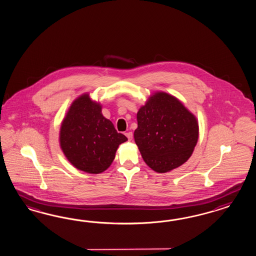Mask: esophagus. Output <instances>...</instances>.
<instances>
[{
	"instance_id": "esophagus-1",
	"label": "esophagus",
	"mask_w": 256,
	"mask_h": 256,
	"mask_svg": "<svg viewBox=\"0 0 256 256\" xmlns=\"http://www.w3.org/2000/svg\"><path fill=\"white\" fill-rule=\"evenodd\" d=\"M124 135L126 136V138H128V140H130L132 138V137H133V134H132V132H126V133H124Z\"/></svg>"
}]
</instances>
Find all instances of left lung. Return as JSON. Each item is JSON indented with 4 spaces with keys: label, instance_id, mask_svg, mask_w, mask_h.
Wrapping results in <instances>:
<instances>
[{
    "label": "left lung",
    "instance_id": "8db88e82",
    "mask_svg": "<svg viewBox=\"0 0 256 256\" xmlns=\"http://www.w3.org/2000/svg\"><path fill=\"white\" fill-rule=\"evenodd\" d=\"M137 121L135 142L154 172H170L191 156L198 140V123L177 98L154 93L140 108Z\"/></svg>",
    "mask_w": 256,
    "mask_h": 256
}]
</instances>
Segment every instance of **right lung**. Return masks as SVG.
<instances>
[{"label": "right lung", "mask_w": 256, "mask_h": 256, "mask_svg": "<svg viewBox=\"0 0 256 256\" xmlns=\"http://www.w3.org/2000/svg\"><path fill=\"white\" fill-rule=\"evenodd\" d=\"M128 138L116 132L102 114V105L86 93L70 106L63 119L60 142L65 156L84 172H104L116 158L118 146Z\"/></svg>", "instance_id": "obj_1"}]
</instances>
